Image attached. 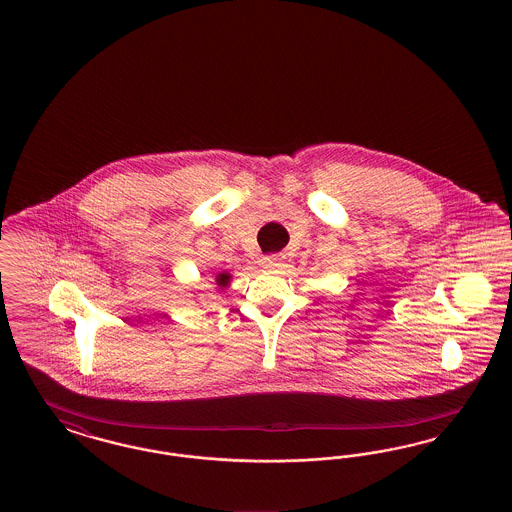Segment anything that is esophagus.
Masks as SVG:
<instances>
[{
	"label": "esophagus",
	"instance_id": "obj_1",
	"mask_svg": "<svg viewBox=\"0 0 512 512\" xmlns=\"http://www.w3.org/2000/svg\"><path fill=\"white\" fill-rule=\"evenodd\" d=\"M282 263H284V255L282 253H272V255L261 257V265L265 268L282 267Z\"/></svg>",
	"mask_w": 512,
	"mask_h": 512
}]
</instances>
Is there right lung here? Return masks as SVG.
I'll return each mask as SVG.
<instances>
[{
    "label": "right lung",
    "mask_w": 512,
    "mask_h": 512,
    "mask_svg": "<svg viewBox=\"0 0 512 512\" xmlns=\"http://www.w3.org/2000/svg\"><path fill=\"white\" fill-rule=\"evenodd\" d=\"M228 282H230V274L228 272H220L219 276H217V286L219 288H226Z\"/></svg>",
    "instance_id": "add662e5"
}]
</instances>
